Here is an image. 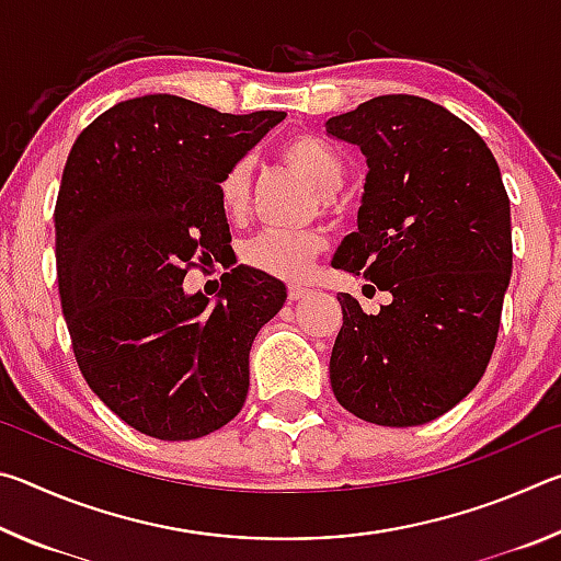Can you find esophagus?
<instances>
[{
  "instance_id": "1",
  "label": "esophagus",
  "mask_w": 561,
  "mask_h": 561,
  "mask_svg": "<svg viewBox=\"0 0 561 561\" xmlns=\"http://www.w3.org/2000/svg\"><path fill=\"white\" fill-rule=\"evenodd\" d=\"M287 294H289V301H299L304 297H309V289L307 287H299V284H291Z\"/></svg>"
}]
</instances>
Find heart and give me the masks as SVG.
Returning <instances> with one entry per match:
<instances>
[{"label":"heart","instance_id":"b5f03b06","mask_svg":"<svg viewBox=\"0 0 561 561\" xmlns=\"http://www.w3.org/2000/svg\"><path fill=\"white\" fill-rule=\"evenodd\" d=\"M279 158L307 180L321 197H331L344 183V163L334 148L317 136L294 133L277 148ZM217 197L230 217H240L250 203V163L237 160L217 180ZM324 234L317 230H267L252 237L242 250L247 267L274 279L301 282L324 250Z\"/></svg>","mask_w":561,"mask_h":561}]
</instances>
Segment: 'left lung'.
<instances>
[{"mask_svg": "<svg viewBox=\"0 0 561 561\" xmlns=\"http://www.w3.org/2000/svg\"><path fill=\"white\" fill-rule=\"evenodd\" d=\"M327 133L368 163L358 232L331 264L391 294L378 314L336 297L331 388L360 421L423 425L490 364L512 274L507 190L485 140L428 99L378 96L329 118Z\"/></svg>", "mask_w": 561, "mask_h": 561, "instance_id": "8db88e82", "label": "left lung"}]
</instances>
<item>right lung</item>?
I'll return each instance as SVG.
<instances>
[{"mask_svg": "<svg viewBox=\"0 0 561 561\" xmlns=\"http://www.w3.org/2000/svg\"><path fill=\"white\" fill-rule=\"evenodd\" d=\"M284 116L153 93L101 113L66 160L56 274L76 364L150 438H203L242 411L252 341L287 289L240 264L210 304L183 279L232 250L217 180Z\"/></svg>", "mask_w": 561, "mask_h": 561, "instance_id": "obj_1", "label": "right lung"}]
</instances>
